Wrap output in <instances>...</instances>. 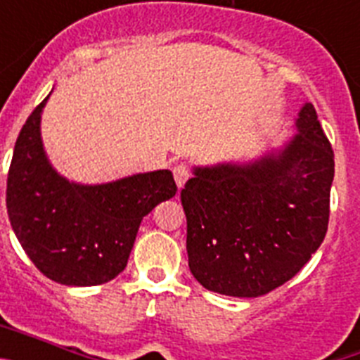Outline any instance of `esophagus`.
<instances>
[{
	"label": "esophagus",
	"instance_id": "34e87169",
	"mask_svg": "<svg viewBox=\"0 0 360 360\" xmlns=\"http://www.w3.org/2000/svg\"><path fill=\"white\" fill-rule=\"evenodd\" d=\"M173 174H174V182H176L178 189H182V187L186 186L187 180H189V169H187V165L184 164L174 165Z\"/></svg>",
	"mask_w": 360,
	"mask_h": 360
}]
</instances>
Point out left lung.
Masks as SVG:
<instances>
[{
	"mask_svg": "<svg viewBox=\"0 0 360 360\" xmlns=\"http://www.w3.org/2000/svg\"><path fill=\"white\" fill-rule=\"evenodd\" d=\"M295 133L250 160L193 165L180 193L196 281L232 297H259L294 278L326 236L333 151L304 103Z\"/></svg>",
	"mask_w": 360,
	"mask_h": 360,
	"instance_id": "8db88e82",
	"label": "left lung"
}]
</instances>
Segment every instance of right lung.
<instances>
[{"instance_id": "add662e5", "label": "right lung", "mask_w": 360, "mask_h": 360, "mask_svg": "<svg viewBox=\"0 0 360 360\" xmlns=\"http://www.w3.org/2000/svg\"><path fill=\"white\" fill-rule=\"evenodd\" d=\"M50 95L15 141L6 211L19 243L46 278L68 287H95L126 269L142 218L173 198L176 184L169 169L103 184L70 182L52 165L41 136Z\"/></svg>"}]
</instances>
